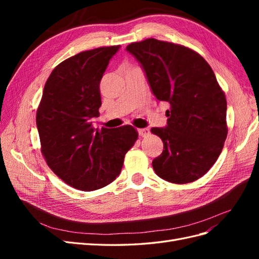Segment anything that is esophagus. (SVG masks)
Segmentation results:
<instances>
[{
  "instance_id": "34e87169",
  "label": "esophagus",
  "mask_w": 259,
  "mask_h": 259,
  "mask_svg": "<svg viewBox=\"0 0 259 259\" xmlns=\"http://www.w3.org/2000/svg\"><path fill=\"white\" fill-rule=\"evenodd\" d=\"M138 133H139V136L146 137L147 135H149V128H138Z\"/></svg>"
}]
</instances>
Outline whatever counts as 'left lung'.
<instances>
[{"label":"left lung","instance_id":"1","mask_svg":"<svg viewBox=\"0 0 259 259\" xmlns=\"http://www.w3.org/2000/svg\"><path fill=\"white\" fill-rule=\"evenodd\" d=\"M126 50L142 64L156 99L169 104L167 126L151 128L164 145L152 161L155 174L178 185L194 182L214 165L228 134L226 95L213 70L195 51L152 37Z\"/></svg>","mask_w":259,"mask_h":259}]
</instances>
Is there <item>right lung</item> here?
Masks as SVG:
<instances>
[{"label": "right lung", "mask_w": 259, "mask_h": 259, "mask_svg": "<svg viewBox=\"0 0 259 259\" xmlns=\"http://www.w3.org/2000/svg\"><path fill=\"white\" fill-rule=\"evenodd\" d=\"M120 45L84 51L55 67L36 110L41 152L50 168L75 189H100L119 176L138 132L132 125L101 130L99 83Z\"/></svg>", "instance_id": "1"}]
</instances>
